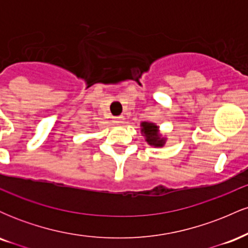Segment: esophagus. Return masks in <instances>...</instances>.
<instances>
[{
	"label": "esophagus",
	"instance_id": "1",
	"mask_svg": "<svg viewBox=\"0 0 248 248\" xmlns=\"http://www.w3.org/2000/svg\"><path fill=\"white\" fill-rule=\"evenodd\" d=\"M124 116H116V118L113 119V122H114L115 124H124Z\"/></svg>",
	"mask_w": 248,
	"mask_h": 248
}]
</instances>
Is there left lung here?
<instances>
[{"label": "left lung", "instance_id": "left-lung-1", "mask_svg": "<svg viewBox=\"0 0 248 248\" xmlns=\"http://www.w3.org/2000/svg\"><path fill=\"white\" fill-rule=\"evenodd\" d=\"M141 133L146 139L147 143L149 146L161 148L166 144L167 138L160 133V127L154 122L143 121L141 122Z\"/></svg>", "mask_w": 248, "mask_h": 248}]
</instances>
